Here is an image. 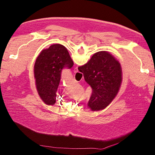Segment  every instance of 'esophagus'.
Masks as SVG:
<instances>
[{"instance_id":"obj_1","label":"esophagus","mask_w":155,"mask_h":155,"mask_svg":"<svg viewBox=\"0 0 155 155\" xmlns=\"http://www.w3.org/2000/svg\"><path fill=\"white\" fill-rule=\"evenodd\" d=\"M78 72V67H76V68H74V73H76V72Z\"/></svg>"}]
</instances>
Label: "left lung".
Here are the masks:
<instances>
[{
	"instance_id": "obj_1",
	"label": "left lung",
	"mask_w": 155,
	"mask_h": 155,
	"mask_svg": "<svg viewBox=\"0 0 155 155\" xmlns=\"http://www.w3.org/2000/svg\"><path fill=\"white\" fill-rule=\"evenodd\" d=\"M73 65L67 49L62 45L54 44L41 51L34 72L37 92L46 105L55 104L62 70L71 68Z\"/></svg>"
}]
</instances>
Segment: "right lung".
<instances>
[{
    "mask_svg": "<svg viewBox=\"0 0 155 155\" xmlns=\"http://www.w3.org/2000/svg\"><path fill=\"white\" fill-rule=\"evenodd\" d=\"M78 70L92 88L88 107L92 111L104 110L120 91L122 82L120 63L109 51H100Z\"/></svg>",
    "mask_w": 155,
    "mask_h": 155,
    "instance_id": "right-lung-1",
    "label": "right lung"
}]
</instances>
